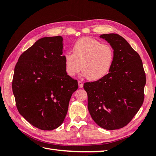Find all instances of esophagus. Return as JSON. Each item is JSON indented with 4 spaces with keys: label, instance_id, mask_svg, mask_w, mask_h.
I'll list each match as a JSON object with an SVG mask.
<instances>
[{
    "label": "esophagus",
    "instance_id": "1",
    "mask_svg": "<svg viewBox=\"0 0 156 156\" xmlns=\"http://www.w3.org/2000/svg\"><path fill=\"white\" fill-rule=\"evenodd\" d=\"M78 86H79V87H80V88H82V87H83L84 84H83V83H82V82L81 81L79 80V81L78 82Z\"/></svg>",
    "mask_w": 156,
    "mask_h": 156
}]
</instances>
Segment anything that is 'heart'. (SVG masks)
Here are the masks:
<instances>
[{"label":"heart","mask_w":156,"mask_h":156,"mask_svg":"<svg viewBox=\"0 0 156 156\" xmlns=\"http://www.w3.org/2000/svg\"><path fill=\"white\" fill-rule=\"evenodd\" d=\"M73 54L64 55L65 71L73 77L81 68L82 75L89 80H97L107 75L115 59L114 48L92 38H82L72 48Z\"/></svg>","instance_id":"1"}]
</instances>
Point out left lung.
Returning <instances> with one entry per match:
<instances>
[{"label":"left lung","mask_w":156,"mask_h":156,"mask_svg":"<svg viewBox=\"0 0 156 156\" xmlns=\"http://www.w3.org/2000/svg\"><path fill=\"white\" fill-rule=\"evenodd\" d=\"M114 48L115 59L108 74L97 81L86 82L88 108L101 127H124L140 110L144 101L146 77L140 55L121 35L103 34Z\"/></svg>","instance_id":"8db88e82"}]
</instances>
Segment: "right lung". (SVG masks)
<instances>
[{
    "label": "right lung",
    "instance_id": "right-lung-1",
    "mask_svg": "<svg viewBox=\"0 0 156 156\" xmlns=\"http://www.w3.org/2000/svg\"><path fill=\"white\" fill-rule=\"evenodd\" d=\"M61 36L36 41L20 55L12 88L18 111L29 123L44 131L59 127L67 114L78 81L65 71Z\"/></svg>",
    "mask_w": 156,
    "mask_h": 156
}]
</instances>
